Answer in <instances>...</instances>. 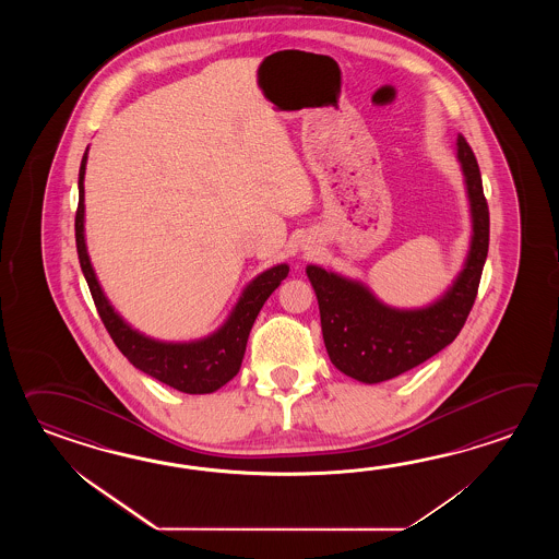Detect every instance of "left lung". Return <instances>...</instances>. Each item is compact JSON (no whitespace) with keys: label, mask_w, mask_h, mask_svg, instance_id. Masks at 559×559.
Listing matches in <instances>:
<instances>
[{"label":"left lung","mask_w":559,"mask_h":559,"mask_svg":"<svg viewBox=\"0 0 559 559\" xmlns=\"http://www.w3.org/2000/svg\"><path fill=\"white\" fill-rule=\"evenodd\" d=\"M455 154L469 200L472 239L462 272L433 304L392 308L357 280L320 265L306 267L320 304L328 356L335 368L354 380L380 383L424 364L452 344L474 308L489 248V210L477 159L464 135H457Z\"/></svg>","instance_id":"left-lung-1"}]
</instances>
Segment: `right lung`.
Masks as SVG:
<instances>
[{
	"label": "right lung",
	"instance_id": "right-lung-1",
	"mask_svg": "<svg viewBox=\"0 0 559 559\" xmlns=\"http://www.w3.org/2000/svg\"><path fill=\"white\" fill-rule=\"evenodd\" d=\"M87 150L80 166V202L75 212V246L85 282L94 297L95 308L104 321L107 332L119 352L130 359L135 368L183 393H212L226 385L239 368L246 354L251 325L263 308L265 299L289 274V265L280 263L253 277L241 292L236 308L227 316L224 325L207 337L193 342H162L133 330L109 304L102 285L97 282L94 265L85 246L84 178Z\"/></svg>",
	"mask_w": 559,
	"mask_h": 559
}]
</instances>
